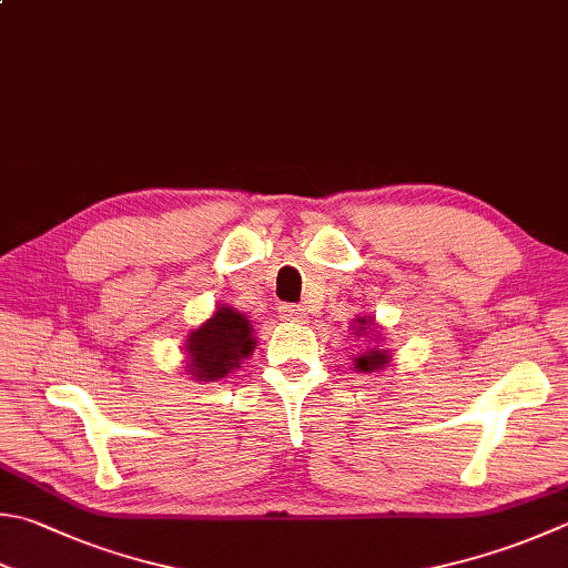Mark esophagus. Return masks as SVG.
I'll return each instance as SVG.
<instances>
[{"instance_id": "1", "label": "esophagus", "mask_w": 568, "mask_h": 568, "mask_svg": "<svg viewBox=\"0 0 568 568\" xmlns=\"http://www.w3.org/2000/svg\"><path fill=\"white\" fill-rule=\"evenodd\" d=\"M282 316L286 321H296V324H304V321L308 318V312L298 304H286V306H282Z\"/></svg>"}]
</instances>
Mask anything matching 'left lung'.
Returning <instances> with one entry per match:
<instances>
[{
    "instance_id": "8db88e82",
    "label": "left lung",
    "mask_w": 568,
    "mask_h": 568,
    "mask_svg": "<svg viewBox=\"0 0 568 568\" xmlns=\"http://www.w3.org/2000/svg\"><path fill=\"white\" fill-rule=\"evenodd\" d=\"M368 321H373V318H358V324H363L361 331H366ZM358 336H361V334H358ZM385 363H388V353L376 348V351L361 353V356L356 358V368H361V371H378V368L385 366Z\"/></svg>"
}]
</instances>
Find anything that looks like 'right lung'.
<instances>
[{
	"instance_id": "right-lung-1",
	"label": "right lung",
	"mask_w": 568,
	"mask_h": 568,
	"mask_svg": "<svg viewBox=\"0 0 568 568\" xmlns=\"http://www.w3.org/2000/svg\"><path fill=\"white\" fill-rule=\"evenodd\" d=\"M190 376L197 381L224 378L232 368H240L242 358L254 351L250 321L234 308L220 306L217 314L207 318L197 331L187 336Z\"/></svg>"
}]
</instances>
